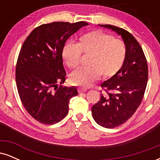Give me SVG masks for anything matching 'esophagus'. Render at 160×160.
Listing matches in <instances>:
<instances>
[{
  "instance_id": "34e87169",
  "label": "esophagus",
  "mask_w": 160,
  "mask_h": 160,
  "mask_svg": "<svg viewBox=\"0 0 160 160\" xmlns=\"http://www.w3.org/2000/svg\"><path fill=\"white\" fill-rule=\"evenodd\" d=\"M86 89L85 88H79L78 89V92L79 93H82V92H86Z\"/></svg>"
}]
</instances>
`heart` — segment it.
Listing matches in <instances>:
<instances>
[{"label": "heart", "instance_id": "heart-1", "mask_svg": "<svg viewBox=\"0 0 160 160\" xmlns=\"http://www.w3.org/2000/svg\"><path fill=\"white\" fill-rule=\"evenodd\" d=\"M82 52L91 53L89 67H82L70 77L74 85L88 88L102 78H111L122 68L127 55L126 46L122 40L115 39L111 34L96 30L82 34L79 43L67 42L62 49V57L70 68H78Z\"/></svg>", "mask_w": 160, "mask_h": 160}]
</instances>
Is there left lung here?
<instances>
[{"mask_svg": "<svg viewBox=\"0 0 160 160\" xmlns=\"http://www.w3.org/2000/svg\"><path fill=\"white\" fill-rule=\"evenodd\" d=\"M111 29L123 39L127 49L126 61L120 71L101 85L105 91L92 107L95 122L104 128L120 126L132 116L140 105L148 79L146 57L138 42L129 32L111 25H100Z\"/></svg>", "mask_w": 160, "mask_h": 160, "instance_id": "left-lung-1", "label": "left lung"}]
</instances>
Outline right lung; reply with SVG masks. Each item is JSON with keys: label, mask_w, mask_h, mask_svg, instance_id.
Instances as JSON below:
<instances>
[{"label": "right lung", "mask_w": 160, "mask_h": 160, "mask_svg": "<svg viewBox=\"0 0 160 160\" xmlns=\"http://www.w3.org/2000/svg\"><path fill=\"white\" fill-rule=\"evenodd\" d=\"M86 22H54L37 27L22 46L16 68L19 98L25 110L45 125L60 122L67 116L69 101L78 95L75 86L58 87L65 81L62 49L67 40Z\"/></svg>", "instance_id": "right-lung-1"}]
</instances>
